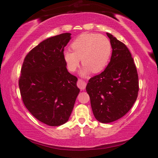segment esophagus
Returning a JSON list of instances; mask_svg holds the SVG:
<instances>
[{"instance_id": "1", "label": "esophagus", "mask_w": 158, "mask_h": 158, "mask_svg": "<svg viewBox=\"0 0 158 158\" xmlns=\"http://www.w3.org/2000/svg\"><path fill=\"white\" fill-rule=\"evenodd\" d=\"M77 87L79 88L81 90H84L85 89L86 83L85 82V81H83V79H79L77 83Z\"/></svg>"}]
</instances>
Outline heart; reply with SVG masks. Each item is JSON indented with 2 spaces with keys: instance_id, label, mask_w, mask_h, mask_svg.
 I'll use <instances>...</instances> for the list:
<instances>
[{
  "instance_id": "heart-1",
  "label": "heart",
  "mask_w": 158,
  "mask_h": 158,
  "mask_svg": "<svg viewBox=\"0 0 158 158\" xmlns=\"http://www.w3.org/2000/svg\"><path fill=\"white\" fill-rule=\"evenodd\" d=\"M71 50H66L63 58L69 71L74 72L79 67L80 59L85 66L81 75L91 71H102L108 64L112 54V44L106 36L102 34L84 33L77 37L71 44Z\"/></svg>"
}]
</instances>
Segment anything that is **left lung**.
Returning a JSON list of instances; mask_svg holds the SVG:
<instances>
[{
  "label": "left lung",
  "mask_w": 158,
  "mask_h": 158,
  "mask_svg": "<svg viewBox=\"0 0 158 158\" xmlns=\"http://www.w3.org/2000/svg\"><path fill=\"white\" fill-rule=\"evenodd\" d=\"M112 53L100 74L91 77L86 87L95 118L109 123L122 118L136 101L139 77L133 58L127 46L108 33Z\"/></svg>",
  "instance_id": "left-lung-1"
}]
</instances>
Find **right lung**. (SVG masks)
<instances>
[{
    "label": "right lung",
    "mask_w": 158,
    "mask_h": 158,
    "mask_svg": "<svg viewBox=\"0 0 158 158\" xmlns=\"http://www.w3.org/2000/svg\"><path fill=\"white\" fill-rule=\"evenodd\" d=\"M70 33L48 38L25 56L19 86L25 107L35 118L56 127L67 123L80 89L63 58Z\"/></svg>",
    "instance_id": "obj_1"
}]
</instances>
